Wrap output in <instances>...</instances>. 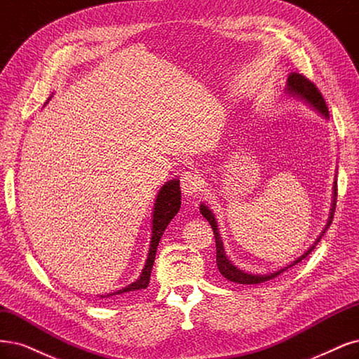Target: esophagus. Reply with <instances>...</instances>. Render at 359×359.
Instances as JSON below:
<instances>
[{
  "label": "esophagus",
  "instance_id": "obj_1",
  "mask_svg": "<svg viewBox=\"0 0 359 359\" xmlns=\"http://www.w3.org/2000/svg\"><path fill=\"white\" fill-rule=\"evenodd\" d=\"M181 190L185 196H194L197 191L201 190L202 180L197 174H193V172H184L181 174Z\"/></svg>",
  "mask_w": 359,
  "mask_h": 359
}]
</instances>
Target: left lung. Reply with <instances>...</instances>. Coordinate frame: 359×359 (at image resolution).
I'll use <instances>...</instances> for the list:
<instances>
[{"mask_svg": "<svg viewBox=\"0 0 359 359\" xmlns=\"http://www.w3.org/2000/svg\"><path fill=\"white\" fill-rule=\"evenodd\" d=\"M287 93H290L291 96H295V97H300L302 101H304L306 104L311 105L312 108H315L318 113L323 116L324 118H328L330 117V113H328V108H327V104L324 101L323 95H320V92L318 90L316 86L311 81L307 80L304 76H302V74H297V72H291L290 77H288V81H287ZM334 190V193H332V203H331V212H330V218H328V222H327V227L325 230L330 227L331 221H332V215H334V209H336V199H337V181H334V187H332ZM201 214L209 221V224H211L212 230H214V238H215V246H217V266H218V270L219 273L224 276L226 279L234 282V283H243V285H252V283H262V282H266V280H270L276 278L278 275H280L282 271H285L288 267H292L297 263H300L303 258H306L309 254H311V251H313L315 245L319 242L320 236L325 233V230L323 231V234L316 239L315 245H312L311 248H309V251H306L300 258L295 259L294 263H291L290 266L283 267L278 271H275V273H269V275H252V273H246V271L241 270L239 267L234 266L229 257L226 255V251H224V245H222V241H221V236L218 233V226H217V219H215V215L212 214L211 209H209L206 205H201Z\"/></svg>", "mask_w": 359, "mask_h": 359, "instance_id": "left-lung-1", "label": "left lung"}]
</instances>
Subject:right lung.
<instances>
[{"label": "right lung", "mask_w": 359, "mask_h": 359, "mask_svg": "<svg viewBox=\"0 0 359 359\" xmlns=\"http://www.w3.org/2000/svg\"><path fill=\"white\" fill-rule=\"evenodd\" d=\"M181 208V190H180V181L178 180H170L168 181L162 189H160L157 199L153 208V226H151V242H150V251H148V257L145 266L141 271V276L132 282L130 285L121 288L113 294H107L101 295V297H111V295H117V294H125V292H132V291H140L145 290L150 283V276H151V269L154 264V258H156V251L160 242V238L163 236V231L168 227L170 219L174 218Z\"/></svg>", "instance_id": "right-lung-1"}]
</instances>
